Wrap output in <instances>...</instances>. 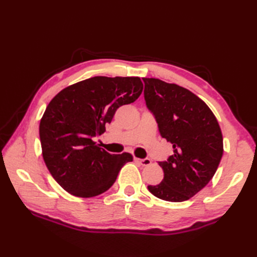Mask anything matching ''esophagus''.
<instances>
[{"label": "esophagus", "instance_id": "esophagus-1", "mask_svg": "<svg viewBox=\"0 0 257 257\" xmlns=\"http://www.w3.org/2000/svg\"><path fill=\"white\" fill-rule=\"evenodd\" d=\"M134 160L139 162L140 165L144 166V167H148V166L151 165V160L149 159V158H146V159H139V158H136V157H135Z\"/></svg>", "mask_w": 257, "mask_h": 257}]
</instances>
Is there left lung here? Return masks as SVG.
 Returning a JSON list of instances; mask_svg holds the SVG:
<instances>
[{"label":"left lung","mask_w":257,"mask_h":257,"mask_svg":"<svg viewBox=\"0 0 257 257\" xmlns=\"http://www.w3.org/2000/svg\"><path fill=\"white\" fill-rule=\"evenodd\" d=\"M145 100L154 113L162 138L173 155L160 161L165 177L148 185L157 198L183 202L203 189L216 172L223 155L219 122L206 103L193 92L158 78H143Z\"/></svg>","instance_id":"1"}]
</instances>
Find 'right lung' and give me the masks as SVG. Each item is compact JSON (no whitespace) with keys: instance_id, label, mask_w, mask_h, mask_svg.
Returning <instances> with one entry per match:
<instances>
[{"instance_id":"right-lung-1","label":"right lung","mask_w":257,"mask_h":257,"mask_svg":"<svg viewBox=\"0 0 257 257\" xmlns=\"http://www.w3.org/2000/svg\"><path fill=\"white\" fill-rule=\"evenodd\" d=\"M143 89L139 77L96 76L66 87L48 103L40 123L43 159L68 193L92 198L106 192L120 169L133 161L128 152L111 155L99 148L94 138Z\"/></svg>"}]
</instances>
